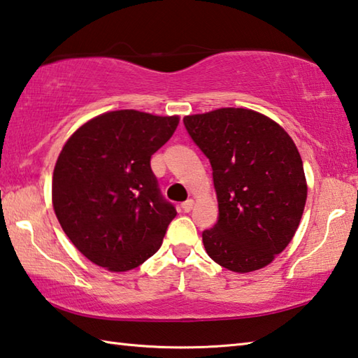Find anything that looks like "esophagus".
Segmentation results:
<instances>
[{"label": "esophagus", "instance_id": "34e87169", "mask_svg": "<svg viewBox=\"0 0 358 358\" xmlns=\"http://www.w3.org/2000/svg\"><path fill=\"white\" fill-rule=\"evenodd\" d=\"M193 206H195V201H193V199H187V201L182 203V206H180V208H182L184 212H190L193 209Z\"/></svg>", "mask_w": 358, "mask_h": 358}]
</instances>
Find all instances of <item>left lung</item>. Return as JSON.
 I'll return each mask as SVG.
<instances>
[{
	"instance_id": "1",
	"label": "left lung",
	"mask_w": 358,
	"mask_h": 358,
	"mask_svg": "<svg viewBox=\"0 0 358 358\" xmlns=\"http://www.w3.org/2000/svg\"><path fill=\"white\" fill-rule=\"evenodd\" d=\"M208 157L218 222L203 231L217 264L247 273L271 264L289 245L306 203L302 157L287 131L262 113L218 108L184 117Z\"/></svg>"
}]
</instances>
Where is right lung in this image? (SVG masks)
Listing matches in <instances>:
<instances>
[{
  "instance_id": "1",
  "label": "right lung",
  "mask_w": 358,
  "mask_h": 358,
  "mask_svg": "<svg viewBox=\"0 0 358 358\" xmlns=\"http://www.w3.org/2000/svg\"><path fill=\"white\" fill-rule=\"evenodd\" d=\"M178 124L176 115L108 111L80 125L62 146L53 209L71 242L96 266L127 272L160 248L176 209L160 195L150 157Z\"/></svg>"
}]
</instances>
